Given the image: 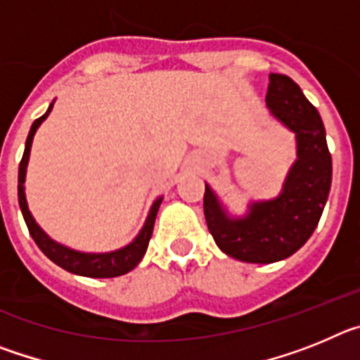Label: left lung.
<instances>
[{
    "mask_svg": "<svg viewBox=\"0 0 360 360\" xmlns=\"http://www.w3.org/2000/svg\"><path fill=\"white\" fill-rule=\"evenodd\" d=\"M266 108L295 133L297 158L279 196L252 202L241 218L229 216L205 184L203 212L216 245L247 263H274L297 252L319 224L332 186V155L319 111L287 75L270 73Z\"/></svg>",
    "mask_w": 360,
    "mask_h": 360,
    "instance_id": "8db88e82",
    "label": "left lung"
}]
</instances>
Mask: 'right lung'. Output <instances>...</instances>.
<instances>
[{
	"mask_svg": "<svg viewBox=\"0 0 360 360\" xmlns=\"http://www.w3.org/2000/svg\"><path fill=\"white\" fill-rule=\"evenodd\" d=\"M53 103L50 104L46 113L39 119L34 120L32 124L30 131H28L27 136V144H25V153L23 158L19 162V174H18V200H19V207H21V212H23L25 224H27L28 232L30 236L34 238V241L37 243L43 254L49 259H52L56 265H59L61 269L68 270L72 274L77 276H86V278H117V276L128 274L129 270L135 269L141 259L144 257L146 250H148L149 240H151L153 234V225H155V218H157L158 207L162 203V196L153 202L151 209H149V214L146 218L144 227L141 229V232L136 234L135 240L131 243H128L122 249L111 250V252H81V250L70 249L66 245L57 243L52 238L36 224L34 216L28 211V203L27 196H25V176H27V165H28V157H30V148L32 141H34V135H36L37 128L41 126L46 117L50 115L52 111Z\"/></svg>",
	"mask_w": 360,
	"mask_h": 360,
	"instance_id": "right-lung-1",
	"label": "right lung"
}]
</instances>
